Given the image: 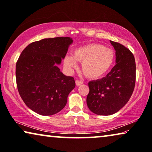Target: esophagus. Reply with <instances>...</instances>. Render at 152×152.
Wrapping results in <instances>:
<instances>
[{"label":"esophagus","mask_w":152,"mask_h":152,"mask_svg":"<svg viewBox=\"0 0 152 152\" xmlns=\"http://www.w3.org/2000/svg\"><path fill=\"white\" fill-rule=\"evenodd\" d=\"M75 83H76L77 86H80L83 84V82L81 81H80V80H76L75 81Z\"/></svg>","instance_id":"esophagus-1"}]
</instances>
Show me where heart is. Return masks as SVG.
<instances>
[{
    "label": "heart",
    "mask_w": 152,
    "mask_h": 152,
    "mask_svg": "<svg viewBox=\"0 0 152 152\" xmlns=\"http://www.w3.org/2000/svg\"><path fill=\"white\" fill-rule=\"evenodd\" d=\"M115 60V53L101 44H89L76 48L72 56H66L64 63L69 69H75L77 61L81 62V70L89 79H98L110 69Z\"/></svg>",
    "instance_id": "1"
}]
</instances>
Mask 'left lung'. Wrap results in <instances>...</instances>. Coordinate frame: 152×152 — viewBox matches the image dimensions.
<instances>
[{
	"instance_id": "left-lung-1",
	"label": "left lung",
	"mask_w": 152,
	"mask_h": 152,
	"mask_svg": "<svg viewBox=\"0 0 152 152\" xmlns=\"http://www.w3.org/2000/svg\"><path fill=\"white\" fill-rule=\"evenodd\" d=\"M116 50V64L106 77L88 83L86 103L98 115H111L128 102L136 81V63L132 53L121 44L110 41Z\"/></svg>"
}]
</instances>
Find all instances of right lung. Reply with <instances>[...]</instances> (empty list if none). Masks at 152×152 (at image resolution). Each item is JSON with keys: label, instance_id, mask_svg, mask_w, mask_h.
<instances>
[{"label": "right lung", "instance_id": "add662e5", "mask_svg": "<svg viewBox=\"0 0 152 152\" xmlns=\"http://www.w3.org/2000/svg\"><path fill=\"white\" fill-rule=\"evenodd\" d=\"M72 42L69 37L45 38L29 44L22 51L16 66L18 91L35 113L53 115L66 104L75 81L64 75L58 65Z\"/></svg>", "mask_w": 152, "mask_h": 152}]
</instances>
